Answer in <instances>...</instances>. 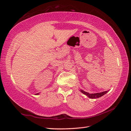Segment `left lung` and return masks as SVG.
I'll return each mask as SVG.
<instances>
[{"label":"left lung","instance_id":"1","mask_svg":"<svg viewBox=\"0 0 131 131\" xmlns=\"http://www.w3.org/2000/svg\"><path fill=\"white\" fill-rule=\"evenodd\" d=\"M80 91L83 93V94L86 95V96H88L89 98H91V99H96V98H99L100 97H101L102 96H103L104 95H105V94L108 92V91H104L102 92H100V93H95V94H89V93L87 92L84 91L83 90H81Z\"/></svg>","mask_w":131,"mask_h":131}]
</instances>
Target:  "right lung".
<instances>
[{"label": "right lung", "instance_id": "add662e5", "mask_svg": "<svg viewBox=\"0 0 131 131\" xmlns=\"http://www.w3.org/2000/svg\"><path fill=\"white\" fill-rule=\"evenodd\" d=\"M38 94H36V95H38Z\"/></svg>", "mask_w": 131, "mask_h": 131}]
</instances>
